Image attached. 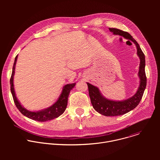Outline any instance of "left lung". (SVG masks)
<instances>
[{
	"instance_id": "1",
	"label": "left lung",
	"mask_w": 160,
	"mask_h": 160,
	"mask_svg": "<svg viewBox=\"0 0 160 160\" xmlns=\"http://www.w3.org/2000/svg\"><path fill=\"white\" fill-rule=\"evenodd\" d=\"M109 31L114 35L123 37L130 40L135 45L137 54L140 59V64L138 76L140 79V83L136 93L131 98L123 101H113L104 98L101 93L99 89L93 85L87 83L88 88V94L91 103L94 109L106 117H114L122 115L135 108L139 104L146 87V76L145 73V56L142 51L139 43L126 32L117 28H109Z\"/></svg>"
}]
</instances>
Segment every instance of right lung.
I'll use <instances>...</instances> for the list:
<instances>
[{
  "label": "right lung",
  "mask_w": 160,
  "mask_h": 160,
  "mask_svg": "<svg viewBox=\"0 0 160 160\" xmlns=\"http://www.w3.org/2000/svg\"><path fill=\"white\" fill-rule=\"evenodd\" d=\"M17 59H18V55L15 58V60H14V62L12 68V75L10 79L11 94L12 95L14 102L17 108L24 116L27 117L28 118H30L32 120L38 121V122H46V121L51 120L59 117L64 112L68 104V96H69L70 91L75 86L76 83H68L64 85L62 88V92L60 94L58 99L54 104H53L50 107L42 110L37 111H29L26 108H25L19 102V101L16 98V93L14 91L13 80H14V75L15 73V66H16Z\"/></svg>",
  "instance_id": "add662e5"
}]
</instances>
